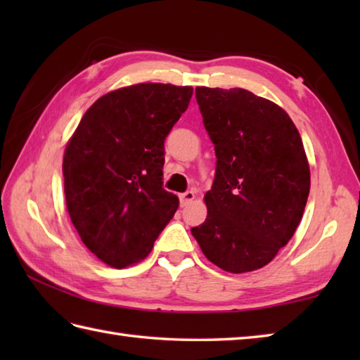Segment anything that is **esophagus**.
Listing matches in <instances>:
<instances>
[{"label": "esophagus", "mask_w": 360, "mask_h": 360, "mask_svg": "<svg viewBox=\"0 0 360 360\" xmlns=\"http://www.w3.org/2000/svg\"><path fill=\"white\" fill-rule=\"evenodd\" d=\"M179 200H181V205H182V207H186V205L193 202V200H195V192H192V190H188V192L182 193V195L179 196Z\"/></svg>", "instance_id": "esophagus-1"}]
</instances>
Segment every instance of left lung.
Segmentation results:
<instances>
[{
    "label": "left lung",
    "instance_id": "left-lung-1",
    "mask_svg": "<svg viewBox=\"0 0 360 360\" xmlns=\"http://www.w3.org/2000/svg\"><path fill=\"white\" fill-rule=\"evenodd\" d=\"M196 102L217 172L204 196L207 218L192 235L223 271L259 269L303 217L311 174L302 137L285 110L248 89L198 86Z\"/></svg>",
    "mask_w": 360,
    "mask_h": 360
}]
</instances>
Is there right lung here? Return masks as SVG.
<instances>
[{
	"instance_id": "add662e5",
	"label": "right lung",
	"mask_w": 360,
	"mask_h": 360,
	"mask_svg": "<svg viewBox=\"0 0 360 360\" xmlns=\"http://www.w3.org/2000/svg\"><path fill=\"white\" fill-rule=\"evenodd\" d=\"M192 86L139 83L89 106L63 156L66 207L83 244L122 269L150 254L178 210L162 187L164 141Z\"/></svg>"
}]
</instances>
